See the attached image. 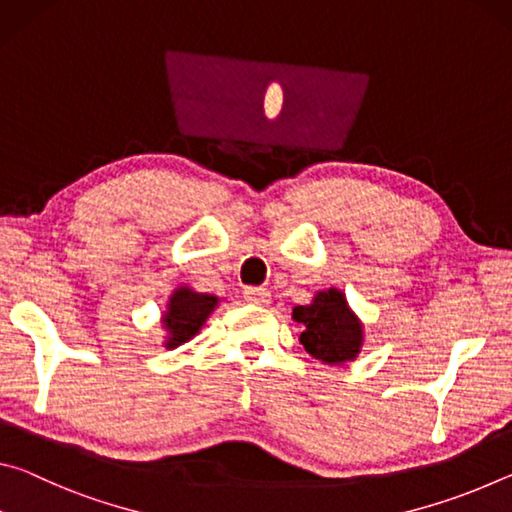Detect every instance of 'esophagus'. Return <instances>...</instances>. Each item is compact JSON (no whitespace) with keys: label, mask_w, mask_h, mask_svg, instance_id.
<instances>
[{"label":"esophagus","mask_w":512,"mask_h":512,"mask_svg":"<svg viewBox=\"0 0 512 512\" xmlns=\"http://www.w3.org/2000/svg\"><path fill=\"white\" fill-rule=\"evenodd\" d=\"M268 298H271V293L262 287H248L244 291V300L250 302V305H264V302H268Z\"/></svg>","instance_id":"1"}]
</instances>
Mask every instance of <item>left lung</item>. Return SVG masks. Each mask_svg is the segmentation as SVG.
Listing matches in <instances>:
<instances>
[{
	"label": "left lung",
	"mask_w": 512,
	"mask_h": 512,
	"mask_svg": "<svg viewBox=\"0 0 512 512\" xmlns=\"http://www.w3.org/2000/svg\"><path fill=\"white\" fill-rule=\"evenodd\" d=\"M293 320L302 325L300 343L311 357L341 363L359 354L361 323L348 309L341 291H320L311 305L293 309Z\"/></svg>",
	"instance_id": "left-lung-1"
}]
</instances>
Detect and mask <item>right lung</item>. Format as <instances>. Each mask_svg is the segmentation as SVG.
Segmentation results:
<instances>
[{
	"instance_id": "add662e5",
	"label": "right lung",
	"mask_w": 512,
	"mask_h": 512,
	"mask_svg": "<svg viewBox=\"0 0 512 512\" xmlns=\"http://www.w3.org/2000/svg\"><path fill=\"white\" fill-rule=\"evenodd\" d=\"M214 296L207 293H194L192 289H178L169 300V309L164 314V327L171 334L167 341V348H176V345L185 343L203 327L207 316L212 314L216 307Z\"/></svg>"
}]
</instances>
